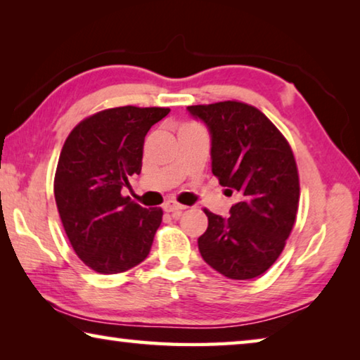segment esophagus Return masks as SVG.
Masks as SVG:
<instances>
[{
    "label": "esophagus",
    "mask_w": 360,
    "mask_h": 360,
    "mask_svg": "<svg viewBox=\"0 0 360 360\" xmlns=\"http://www.w3.org/2000/svg\"><path fill=\"white\" fill-rule=\"evenodd\" d=\"M163 210H165L167 212H173V214H178V212H181L182 210H186V206L176 203V202H173V200H168V202L163 205Z\"/></svg>",
    "instance_id": "1"
}]
</instances>
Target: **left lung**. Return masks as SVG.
I'll use <instances>...</instances> for the list:
<instances>
[{
    "label": "left lung",
    "mask_w": 360,
    "mask_h": 360,
    "mask_svg": "<svg viewBox=\"0 0 360 360\" xmlns=\"http://www.w3.org/2000/svg\"><path fill=\"white\" fill-rule=\"evenodd\" d=\"M208 127L211 169L225 195L238 198L222 217L205 210L208 229L198 238L203 260L230 279L265 273L294 227L300 184L289 143L257 108L240 101L187 106Z\"/></svg>",
    "instance_id": "obj_1"
}]
</instances>
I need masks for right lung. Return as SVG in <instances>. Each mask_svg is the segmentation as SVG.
I'll return each instance as SVG.
<instances>
[{
    "instance_id": "obj_1",
    "label": "right lung",
    "mask_w": 360,
    "mask_h": 360,
    "mask_svg": "<svg viewBox=\"0 0 360 360\" xmlns=\"http://www.w3.org/2000/svg\"><path fill=\"white\" fill-rule=\"evenodd\" d=\"M168 108L105 109L77 124L58 158L53 193L63 229L85 265L103 275L148 257L162 208H143L122 187L141 173L144 136Z\"/></svg>"
}]
</instances>
